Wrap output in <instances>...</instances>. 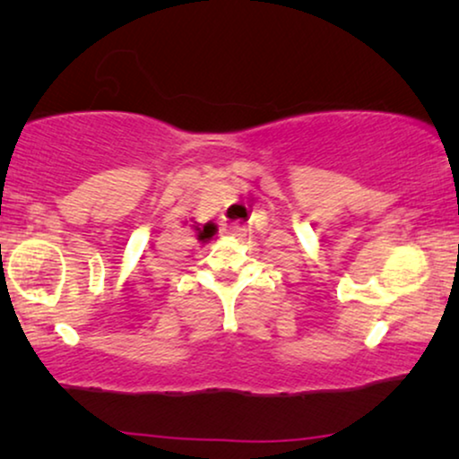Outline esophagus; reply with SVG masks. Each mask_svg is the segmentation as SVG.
<instances>
[{"label":"esophagus","instance_id":"1","mask_svg":"<svg viewBox=\"0 0 459 459\" xmlns=\"http://www.w3.org/2000/svg\"><path fill=\"white\" fill-rule=\"evenodd\" d=\"M240 234H242V225L238 221H228L221 228V236H225V238H236Z\"/></svg>","mask_w":459,"mask_h":459}]
</instances>
